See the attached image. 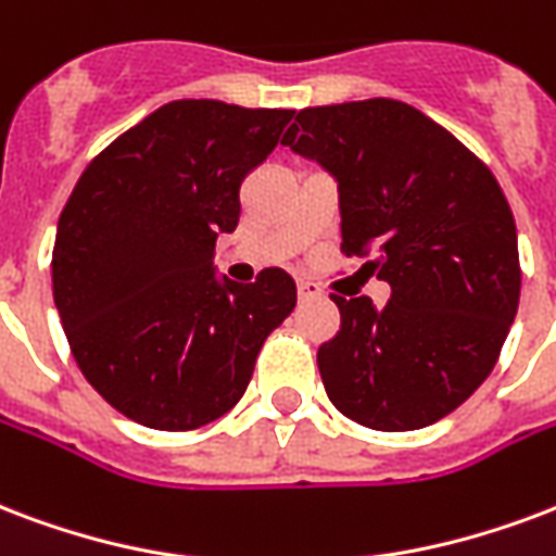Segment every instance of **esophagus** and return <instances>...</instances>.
Returning <instances> with one entry per match:
<instances>
[{
    "label": "esophagus",
    "instance_id": "esophagus-1",
    "mask_svg": "<svg viewBox=\"0 0 556 556\" xmlns=\"http://www.w3.org/2000/svg\"><path fill=\"white\" fill-rule=\"evenodd\" d=\"M299 299H319L323 295V283H316V281H307V278H299Z\"/></svg>",
    "mask_w": 556,
    "mask_h": 556
}]
</instances>
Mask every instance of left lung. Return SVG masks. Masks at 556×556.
I'll return each instance as SVG.
<instances>
[{
    "mask_svg": "<svg viewBox=\"0 0 556 556\" xmlns=\"http://www.w3.org/2000/svg\"><path fill=\"white\" fill-rule=\"evenodd\" d=\"M281 143L337 178L340 252L392 290L383 311L331 295L340 331L316 352L328 399L372 431L440 421L490 378L519 307L507 195L452 131L395 99L304 108Z\"/></svg>",
    "mask_w": 556,
    "mask_h": 556,
    "instance_id": "8db88e82",
    "label": "left lung"
}]
</instances>
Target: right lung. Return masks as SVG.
I'll list each match as a JSON object with an SVG mask.
<instances>
[{
	"label": "right lung",
	"mask_w": 556,
	"mask_h": 556,
	"mask_svg": "<svg viewBox=\"0 0 556 556\" xmlns=\"http://www.w3.org/2000/svg\"><path fill=\"white\" fill-rule=\"evenodd\" d=\"M295 111L178 99L87 164L58 219L52 293L78 369L154 431H193L243 399L295 281L263 269L219 283L214 245L240 219V184Z\"/></svg>",
	"instance_id": "1"
}]
</instances>
